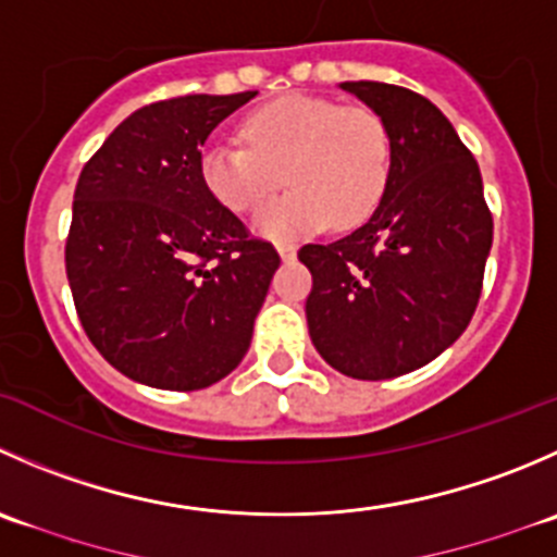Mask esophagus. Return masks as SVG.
<instances>
[{"label": "esophagus", "mask_w": 557, "mask_h": 557, "mask_svg": "<svg viewBox=\"0 0 557 557\" xmlns=\"http://www.w3.org/2000/svg\"><path fill=\"white\" fill-rule=\"evenodd\" d=\"M277 252H280V258H283V261H294V258H296V245H288V242H280Z\"/></svg>", "instance_id": "esophagus-1"}]
</instances>
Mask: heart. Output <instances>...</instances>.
<instances>
[{
    "label": "heart",
    "instance_id": "heart-1",
    "mask_svg": "<svg viewBox=\"0 0 557 557\" xmlns=\"http://www.w3.org/2000/svg\"><path fill=\"white\" fill-rule=\"evenodd\" d=\"M242 144L212 141L198 158L209 196L228 212H256L280 185L294 190L263 207L252 228L274 242L310 236L334 223L356 228L381 203L392 169L383 119L364 106L288 95L242 124Z\"/></svg>",
    "mask_w": 557,
    "mask_h": 557
}]
</instances>
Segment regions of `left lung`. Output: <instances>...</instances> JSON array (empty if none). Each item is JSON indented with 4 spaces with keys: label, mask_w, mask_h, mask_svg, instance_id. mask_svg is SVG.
I'll return each instance as SVG.
<instances>
[{
    "label": "left lung",
    "mask_w": 557,
    "mask_h": 557,
    "mask_svg": "<svg viewBox=\"0 0 557 557\" xmlns=\"http://www.w3.org/2000/svg\"><path fill=\"white\" fill-rule=\"evenodd\" d=\"M392 141L372 218L332 245H305L310 339L326 364L359 381L419 370L471 323L493 247L479 165L449 119L416 91L345 81Z\"/></svg>",
    "instance_id": "1"
}]
</instances>
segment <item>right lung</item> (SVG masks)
<instances>
[{"label":"right lung","mask_w":557,"mask_h":557,"mask_svg":"<svg viewBox=\"0 0 557 557\" xmlns=\"http://www.w3.org/2000/svg\"><path fill=\"white\" fill-rule=\"evenodd\" d=\"M242 95H187L129 113L84 165L64 267L81 326L122 375L169 392L245 359L280 256L207 193L201 147Z\"/></svg>","instance_id":"right-lung-1"}]
</instances>
